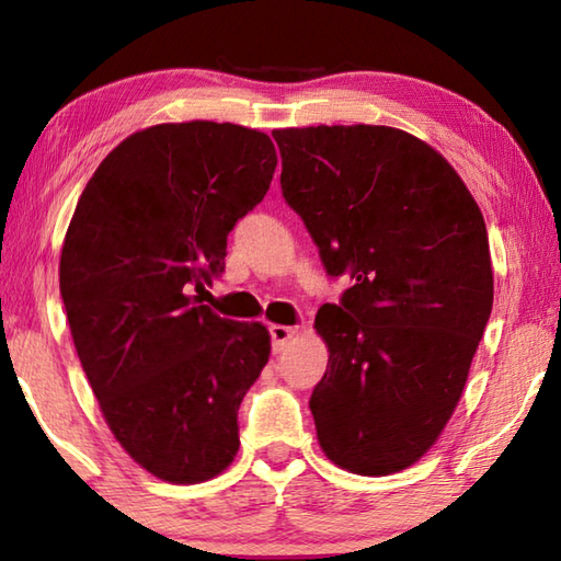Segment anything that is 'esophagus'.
I'll return each mask as SVG.
<instances>
[{
	"label": "esophagus",
	"mask_w": 561,
	"mask_h": 561,
	"mask_svg": "<svg viewBox=\"0 0 561 561\" xmlns=\"http://www.w3.org/2000/svg\"><path fill=\"white\" fill-rule=\"evenodd\" d=\"M270 334H272V348H274V354H279V351H284V346H287L289 341L299 334V329L282 327V324H272V327H270Z\"/></svg>",
	"instance_id": "obj_1"
}]
</instances>
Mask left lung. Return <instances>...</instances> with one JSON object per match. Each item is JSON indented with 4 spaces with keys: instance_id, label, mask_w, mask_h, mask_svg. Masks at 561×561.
Here are the masks:
<instances>
[{
    "instance_id": "1",
    "label": "left lung",
    "mask_w": 561,
    "mask_h": 561,
    "mask_svg": "<svg viewBox=\"0 0 561 561\" xmlns=\"http://www.w3.org/2000/svg\"><path fill=\"white\" fill-rule=\"evenodd\" d=\"M282 193L301 215L341 304L314 319L329 366L311 393L327 458L381 478L411 468L458 405L492 311L488 227L462 178L391 126L272 130Z\"/></svg>"
}]
</instances>
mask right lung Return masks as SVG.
Wrapping results in <instances>:
<instances>
[{
  "label": "right lung",
  "mask_w": 561,
  "mask_h": 561,
  "mask_svg": "<svg viewBox=\"0 0 561 561\" xmlns=\"http://www.w3.org/2000/svg\"><path fill=\"white\" fill-rule=\"evenodd\" d=\"M274 168L262 130L158 123L121 140L76 203L59 260L76 354L113 438L158 480H213L240 450L237 411L270 331L190 291L222 272L227 234Z\"/></svg>",
  "instance_id": "right-lung-1"
}]
</instances>
